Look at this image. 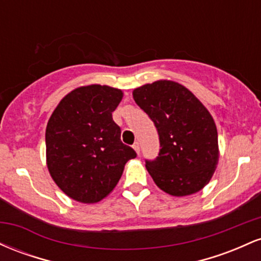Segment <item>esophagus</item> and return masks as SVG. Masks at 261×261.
Returning <instances> with one entry per match:
<instances>
[{
  "label": "esophagus",
  "instance_id": "esophagus-1",
  "mask_svg": "<svg viewBox=\"0 0 261 261\" xmlns=\"http://www.w3.org/2000/svg\"><path fill=\"white\" fill-rule=\"evenodd\" d=\"M133 147H134L135 151H136V153L140 154V143H139V142H135Z\"/></svg>",
  "mask_w": 261,
  "mask_h": 261
}]
</instances>
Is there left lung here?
<instances>
[{
	"label": "left lung",
	"mask_w": 261,
	"mask_h": 261,
	"mask_svg": "<svg viewBox=\"0 0 261 261\" xmlns=\"http://www.w3.org/2000/svg\"><path fill=\"white\" fill-rule=\"evenodd\" d=\"M134 99L154 122L161 149L146 168L161 190L173 196L200 191L218 163L214 118L188 88L161 80L134 89Z\"/></svg>",
	"instance_id": "obj_1"
}]
</instances>
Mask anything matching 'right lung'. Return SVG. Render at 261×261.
I'll return each mask as SVG.
<instances>
[{"instance_id":"1","label":"right lung","mask_w":261,"mask_h":261,"mask_svg":"<svg viewBox=\"0 0 261 261\" xmlns=\"http://www.w3.org/2000/svg\"><path fill=\"white\" fill-rule=\"evenodd\" d=\"M121 99V89L79 87L62 98L47 121V169L56 185L76 201L94 203L107 197L126 162L136 157L121 142V130L113 120Z\"/></svg>"}]
</instances>
